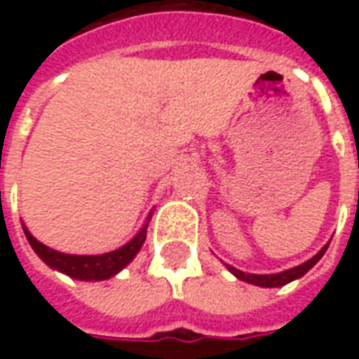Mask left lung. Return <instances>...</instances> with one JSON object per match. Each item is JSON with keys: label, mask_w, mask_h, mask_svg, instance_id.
I'll list each match as a JSON object with an SVG mask.
<instances>
[{"label": "left lung", "mask_w": 359, "mask_h": 359, "mask_svg": "<svg viewBox=\"0 0 359 359\" xmlns=\"http://www.w3.org/2000/svg\"><path fill=\"white\" fill-rule=\"evenodd\" d=\"M327 252V246H325L319 254H316V256L311 257V259H308L306 264L298 265V267H292V269L288 271H283V273H275V275H250V273H244V271L241 269H234V267H229L231 269V273H234L236 277L241 278V280H246V283H250V285H257V286H269V288H273V286H283V285H288L290 280H294V278H300L302 275H306L313 265L323 257V254Z\"/></svg>", "instance_id": "1"}]
</instances>
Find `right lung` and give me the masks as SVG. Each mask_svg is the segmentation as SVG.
<instances>
[{"label":"right lung","mask_w":359,"mask_h":359,"mask_svg":"<svg viewBox=\"0 0 359 359\" xmlns=\"http://www.w3.org/2000/svg\"><path fill=\"white\" fill-rule=\"evenodd\" d=\"M148 223L142 226L140 233L136 234L128 244H125L123 248L109 252V254H102V256H69V254H61V252H55V250L43 246L42 242L36 241L28 231H25V234H27L28 242L34 248L36 254L53 269L63 271L69 277L81 278V280H103V278H109L115 273H118L125 265L130 264V259L138 254V250L142 248V244L146 241Z\"/></svg>","instance_id":"add662e5"}]
</instances>
